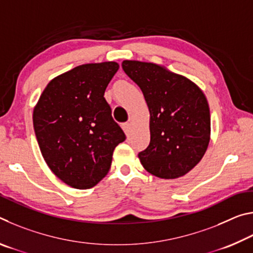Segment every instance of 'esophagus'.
<instances>
[{
	"label": "esophagus",
	"instance_id": "34e87169",
	"mask_svg": "<svg viewBox=\"0 0 253 253\" xmlns=\"http://www.w3.org/2000/svg\"><path fill=\"white\" fill-rule=\"evenodd\" d=\"M122 127H123L124 131H125V134L128 135V132H129V130H130V124L129 123H124Z\"/></svg>",
	"mask_w": 253,
	"mask_h": 253
}]
</instances>
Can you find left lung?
Here are the masks:
<instances>
[{"instance_id":"8db88e82","label":"left lung","mask_w":253,"mask_h":253,"mask_svg":"<svg viewBox=\"0 0 253 253\" xmlns=\"http://www.w3.org/2000/svg\"><path fill=\"white\" fill-rule=\"evenodd\" d=\"M151 113V142L138 154L144 169L160 178H177L202 160L210 142L208 100L194 83L155 63L123 61Z\"/></svg>"}]
</instances>
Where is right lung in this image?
<instances>
[{
    "label": "right lung",
    "instance_id": "1",
    "mask_svg": "<svg viewBox=\"0 0 253 253\" xmlns=\"http://www.w3.org/2000/svg\"><path fill=\"white\" fill-rule=\"evenodd\" d=\"M118 68L113 61L76 67L51 80L34 108L42 156L71 187L95 186L108 173L115 147L126 139L104 97Z\"/></svg>",
    "mask_w": 253,
    "mask_h": 253
}]
</instances>
